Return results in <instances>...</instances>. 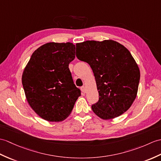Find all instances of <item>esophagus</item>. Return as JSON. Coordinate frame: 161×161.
Returning a JSON list of instances; mask_svg holds the SVG:
<instances>
[{"instance_id":"1","label":"esophagus","mask_w":161,"mask_h":161,"mask_svg":"<svg viewBox=\"0 0 161 161\" xmlns=\"http://www.w3.org/2000/svg\"><path fill=\"white\" fill-rule=\"evenodd\" d=\"M81 91L82 92L85 93L86 92V87L85 86H81Z\"/></svg>"}]
</instances>
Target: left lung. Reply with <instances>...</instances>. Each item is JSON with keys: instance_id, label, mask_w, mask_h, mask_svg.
I'll use <instances>...</instances> for the list:
<instances>
[{"instance_id": "left-lung-1", "label": "left lung", "mask_w": 161, "mask_h": 161, "mask_svg": "<svg viewBox=\"0 0 161 161\" xmlns=\"http://www.w3.org/2000/svg\"><path fill=\"white\" fill-rule=\"evenodd\" d=\"M76 56L87 62L94 73L99 101L92 105L102 119L121 115L136 97L140 70L127 48L112 40H88L76 44Z\"/></svg>"}]
</instances>
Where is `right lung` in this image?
<instances>
[{"mask_svg": "<svg viewBox=\"0 0 161 161\" xmlns=\"http://www.w3.org/2000/svg\"><path fill=\"white\" fill-rule=\"evenodd\" d=\"M75 58L73 43L48 42L33 52L24 69L22 83L26 98L44 120H64L81 95L69 68Z\"/></svg>", "mask_w": 161, "mask_h": 161, "instance_id": "add662e5", "label": "right lung"}]
</instances>
